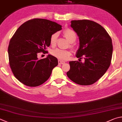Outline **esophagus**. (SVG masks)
I'll return each instance as SVG.
<instances>
[{
	"label": "esophagus",
	"instance_id": "1",
	"mask_svg": "<svg viewBox=\"0 0 122 122\" xmlns=\"http://www.w3.org/2000/svg\"><path fill=\"white\" fill-rule=\"evenodd\" d=\"M58 63L59 64H63L65 63V61H61V60H58Z\"/></svg>",
	"mask_w": 122,
	"mask_h": 122
}]
</instances>
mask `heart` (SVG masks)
Segmentation results:
<instances>
[{"instance_id": "obj_1", "label": "heart", "mask_w": 122, "mask_h": 122, "mask_svg": "<svg viewBox=\"0 0 122 122\" xmlns=\"http://www.w3.org/2000/svg\"><path fill=\"white\" fill-rule=\"evenodd\" d=\"M63 34L65 38L68 40V41L71 43L70 46H73L72 43L75 42L76 38V32L71 29L67 28L64 30ZM58 36V34L57 33L53 34L51 36L50 38V44L51 46H56V44L57 43ZM51 54L58 59L65 61V60L69 59L70 57L71 56V52L70 50H63V49L57 48L51 51Z\"/></svg>"}]
</instances>
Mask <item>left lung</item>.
<instances>
[{
	"label": "left lung",
	"mask_w": 122,
	"mask_h": 122,
	"mask_svg": "<svg viewBox=\"0 0 122 122\" xmlns=\"http://www.w3.org/2000/svg\"><path fill=\"white\" fill-rule=\"evenodd\" d=\"M71 22L80 41L76 57L84 58L85 63L70 61V69L67 76L78 85H92L110 66L113 49L112 38L102 25L93 21L72 20Z\"/></svg>",
	"instance_id": "left-lung-1"
}]
</instances>
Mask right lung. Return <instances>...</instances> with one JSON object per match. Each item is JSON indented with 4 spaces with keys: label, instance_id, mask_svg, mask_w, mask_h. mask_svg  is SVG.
<instances>
[{
    "label": "right lung",
    "instance_id": "right-lung-1",
    "mask_svg": "<svg viewBox=\"0 0 122 122\" xmlns=\"http://www.w3.org/2000/svg\"><path fill=\"white\" fill-rule=\"evenodd\" d=\"M61 25L44 19H33L20 26L10 40L8 48L10 69L19 81L29 87L42 85L58 65L57 58L49 55L38 59L40 52L48 53L50 38Z\"/></svg>",
    "mask_w": 122,
    "mask_h": 122
}]
</instances>
